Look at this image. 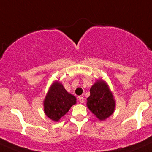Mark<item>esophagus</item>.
<instances>
[{"instance_id": "obj_1", "label": "esophagus", "mask_w": 152, "mask_h": 152, "mask_svg": "<svg viewBox=\"0 0 152 152\" xmlns=\"http://www.w3.org/2000/svg\"><path fill=\"white\" fill-rule=\"evenodd\" d=\"M78 99H79V102H82V103H83L84 101H85V99H84L83 96H79V97H78Z\"/></svg>"}]
</instances>
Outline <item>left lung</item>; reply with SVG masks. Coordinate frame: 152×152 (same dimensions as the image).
<instances>
[{
	"label": "left lung",
	"mask_w": 152,
	"mask_h": 152,
	"mask_svg": "<svg viewBox=\"0 0 152 152\" xmlns=\"http://www.w3.org/2000/svg\"><path fill=\"white\" fill-rule=\"evenodd\" d=\"M91 95L87 99L89 110L100 120H104L113 113L115 102L106 83L97 81L91 90Z\"/></svg>",
	"instance_id": "left-lung-1"
}]
</instances>
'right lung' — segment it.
<instances>
[{"mask_svg": "<svg viewBox=\"0 0 152 152\" xmlns=\"http://www.w3.org/2000/svg\"><path fill=\"white\" fill-rule=\"evenodd\" d=\"M76 97L67 92L61 83L55 82L45 97L44 102L45 113L53 121H58L71 106L76 104Z\"/></svg>", "mask_w": 152, "mask_h": 152, "instance_id": "1", "label": "right lung"}]
</instances>
